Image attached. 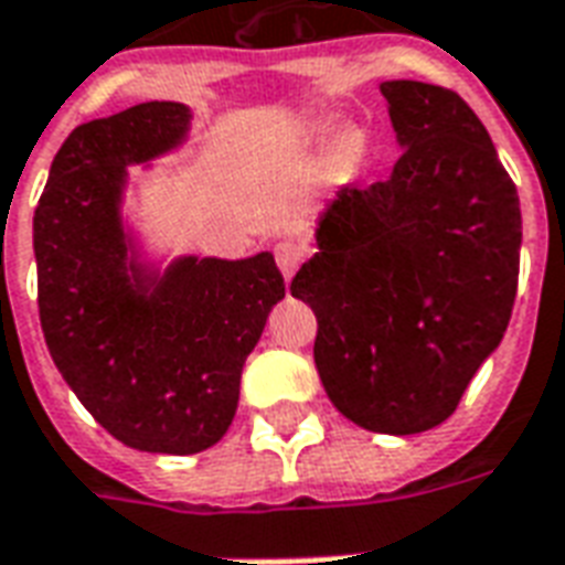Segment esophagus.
<instances>
[{"instance_id":"esophagus-1","label":"esophagus","mask_w":565,"mask_h":565,"mask_svg":"<svg viewBox=\"0 0 565 565\" xmlns=\"http://www.w3.org/2000/svg\"><path fill=\"white\" fill-rule=\"evenodd\" d=\"M305 254H308V248H305L302 242H296V239H284L275 245V260H278V266H281L287 281H290V278H294V271L302 266Z\"/></svg>"}]
</instances>
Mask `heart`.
<instances>
[{
	"instance_id": "heart-1",
	"label": "heart",
	"mask_w": 565,
	"mask_h": 565,
	"mask_svg": "<svg viewBox=\"0 0 565 565\" xmlns=\"http://www.w3.org/2000/svg\"><path fill=\"white\" fill-rule=\"evenodd\" d=\"M350 146H353V140H350Z\"/></svg>"
}]
</instances>
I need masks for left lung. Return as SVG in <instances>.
I'll list each match as a JSON object with an SVG mask.
<instances>
[{"label":"left lung","mask_w":565,"mask_h":565,"mask_svg":"<svg viewBox=\"0 0 565 565\" xmlns=\"http://www.w3.org/2000/svg\"><path fill=\"white\" fill-rule=\"evenodd\" d=\"M380 92L404 154L386 182L338 191L290 294L317 317L329 401L359 428L404 437L449 419L503 341L521 206L458 92L419 81Z\"/></svg>","instance_id":"left-lung-1"}]
</instances>
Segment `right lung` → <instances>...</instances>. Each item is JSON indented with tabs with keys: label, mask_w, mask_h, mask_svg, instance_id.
<instances>
[{
	"label": "right lung",
	"mask_w": 565,
	"mask_h": 565,
	"mask_svg": "<svg viewBox=\"0 0 565 565\" xmlns=\"http://www.w3.org/2000/svg\"><path fill=\"white\" fill-rule=\"evenodd\" d=\"M188 125L177 102L77 125L32 218L50 356L95 422L140 452L194 455L227 434L242 365L284 299L269 250L179 257L164 275L134 257L119 212L128 164L177 149Z\"/></svg>",
	"instance_id": "right-lung-1"
}]
</instances>
